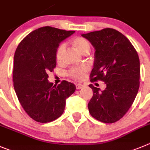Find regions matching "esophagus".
Masks as SVG:
<instances>
[{
  "label": "esophagus",
  "instance_id": "1",
  "mask_svg": "<svg viewBox=\"0 0 150 150\" xmlns=\"http://www.w3.org/2000/svg\"><path fill=\"white\" fill-rule=\"evenodd\" d=\"M84 87V85L81 84V83H77L76 84V89H81V88H83Z\"/></svg>",
  "mask_w": 150,
  "mask_h": 150
}]
</instances>
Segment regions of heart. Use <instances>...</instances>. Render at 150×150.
I'll use <instances>...</instances> for the list:
<instances>
[{
  "label": "heart",
  "mask_w": 150,
  "mask_h": 150,
  "mask_svg": "<svg viewBox=\"0 0 150 150\" xmlns=\"http://www.w3.org/2000/svg\"><path fill=\"white\" fill-rule=\"evenodd\" d=\"M70 44L75 49L82 54H87L90 50V45L88 40L81 36H77L70 40ZM65 45L60 44L57 46L55 52V60L57 63H60L63 61V57L65 53ZM89 67L87 65H82L80 67H72L68 72L69 76L75 80H81L84 75L89 71Z\"/></svg>",
  "instance_id": "heart-1"
}]
</instances>
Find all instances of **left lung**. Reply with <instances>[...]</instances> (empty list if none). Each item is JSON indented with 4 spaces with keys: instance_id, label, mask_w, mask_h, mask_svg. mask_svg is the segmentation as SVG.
<instances>
[{
    "instance_id": "8db88e82",
    "label": "left lung",
    "mask_w": 150,
    "mask_h": 150,
    "mask_svg": "<svg viewBox=\"0 0 150 150\" xmlns=\"http://www.w3.org/2000/svg\"><path fill=\"white\" fill-rule=\"evenodd\" d=\"M95 48L90 81H102L106 88L90 84L93 95L88 103L90 115L105 123L120 120L133 104L140 86V60L127 37L113 28L82 34Z\"/></svg>"
}]
</instances>
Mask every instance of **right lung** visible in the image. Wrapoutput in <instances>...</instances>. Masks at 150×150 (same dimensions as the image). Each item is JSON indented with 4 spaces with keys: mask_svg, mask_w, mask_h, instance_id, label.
Returning a JSON list of instances; mask_svg holds the SVG:
<instances>
[{
    "mask_svg": "<svg viewBox=\"0 0 150 150\" xmlns=\"http://www.w3.org/2000/svg\"><path fill=\"white\" fill-rule=\"evenodd\" d=\"M75 33L46 26L27 35L15 52L13 80L20 104L33 120L45 123L63 114L66 99L75 85L62 81L57 86L48 81L56 67L55 52L59 43Z\"/></svg>",
    "mask_w": 150,
    "mask_h": 150,
    "instance_id": "obj_1",
    "label": "right lung"
}]
</instances>
